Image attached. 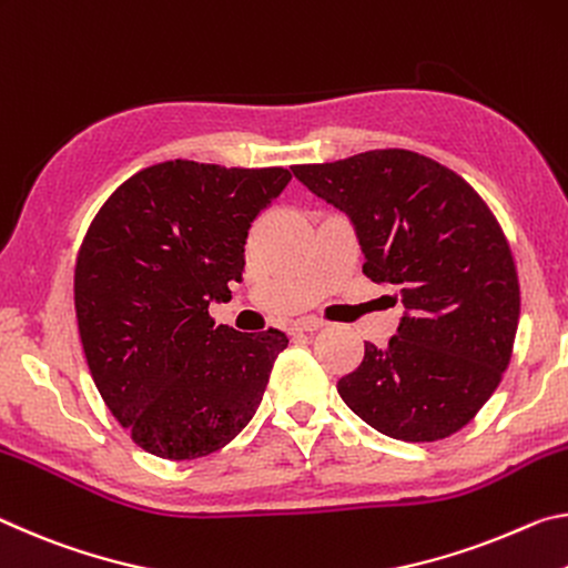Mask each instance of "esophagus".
I'll list each match as a JSON object with an SVG mask.
<instances>
[{
	"instance_id": "esophagus-1",
	"label": "esophagus",
	"mask_w": 568,
	"mask_h": 568,
	"mask_svg": "<svg viewBox=\"0 0 568 568\" xmlns=\"http://www.w3.org/2000/svg\"><path fill=\"white\" fill-rule=\"evenodd\" d=\"M322 327H324L322 320L306 317V320L292 322V324H290V334H310V332H317V329H322Z\"/></svg>"
}]
</instances>
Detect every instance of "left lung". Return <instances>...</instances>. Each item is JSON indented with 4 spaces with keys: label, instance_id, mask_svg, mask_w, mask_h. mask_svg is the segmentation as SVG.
<instances>
[{
    "label": "left lung",
    "instance_id": "1",
    "mask_svg": "<svg viewBox=\"0 0 568 568\" xmlns=\"http://www.w3.org/2000/svg\"><path fill=\"white\" fill-rule=\"evenodd\" d=\"M292 171L347 213L362 272L397 286L405 306L385 347L365 342L359 367L337 383L342 399L387 438L458 433L496 393L520 314L516 262L494 211L458 173L403 148Z\"/></svg>",
    "mask_w": 568,
    "mask_h": 568
}]
</instances>
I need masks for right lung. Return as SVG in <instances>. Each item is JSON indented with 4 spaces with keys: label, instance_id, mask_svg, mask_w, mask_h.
<instances>
[{
    "label": "right lung",
    "instance_id": "add662e5",
    "mask_svg": "<svg viewBox=\"0 0 568 568\" xmlns=\"http://www.w3.org/2000/svg\"><path fill=\"white\" fill-rule=\"evenodd\" d=\"M286 169L165 161L138 171L95 213L74 264V314L108 410L145 453L193 460L221 450L262 405L290 339L213 322L241 282L254 219Z\"/></svg>",
    "mask_w": 568,
    "mask_h": 568
}]
</instances>
